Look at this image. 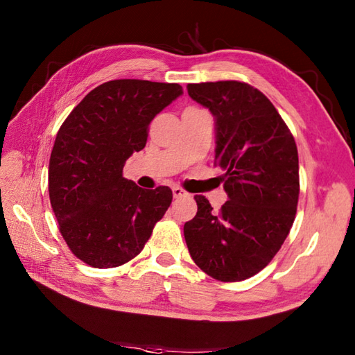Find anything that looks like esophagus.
I'll use <instances>...</instances> for the list:
<instances>
[{
    "mask_svg": "<svg viewBox=\"0 0 355 355\" xmlns=\"http://www.w3.org/2000/svg\"><path fill=\"white\" fill-rule=\"evenodd\" d=\"M172 193H173V198H184V197H189V193H187L182 187H172Z\"/></svg>",
    "mask_w": 355,
    "mask_h": 355,
    "instance_id": "esophagus-1",
    "label": "esophagus"
}]
</instances>
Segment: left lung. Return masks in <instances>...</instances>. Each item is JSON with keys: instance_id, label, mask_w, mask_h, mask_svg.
Wrapping results in <instances>:
<instances>
[{"instance_id": "1", "label": "left lung", "mask_w": 355, "mask_h": 355, "mask_svg": "<svg viewBox=\"0 0 355 355\" xmlns=\"http://www.w3.org/2000/svg\"><path fill=\"white\" fill-rule=\"evenodd\" d=\"M215 117V164L229 200L214 212L197 195L184 224L193 262L216 281L239 282L268 266L288 236L299 200L297 146L275 105L245 82L189 84Z\"/></svg>"}]
</instances>
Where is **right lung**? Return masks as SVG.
I'll use <instances>...</instances> for the list:
<instances>
[{"label": "right lung", "instance_id": "1", "mask_svg": "<svg viewBox=\"0 0 355 355\" xmlns=\"http://www.w3.org/2000/svg\"><path fill=\"white\" fill-rule=\"evenodd\" d=\"M183 94L178 84L110 80L92 89L59 128L49 195L73 254L94 268L123 266L141 250L172 202L168 186L141 189L123 166L146 145L153 119Z\"/></svg>", "mask_w": 355, "mask_h": 355}]
</instances>
